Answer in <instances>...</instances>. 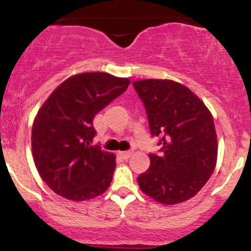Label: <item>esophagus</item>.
I'll return each instance as SVG.
<instances>
[{
    "label": "esophagus",
    "mask_w": 251,
    "mask_h": 251,
    "mask_svg": "<svg viewBox=\"0 0 251 251\" xmlns=\"http://www.w3.org/2000/svg\"><path fill=\"white\" fill-rule=\"evenodd\" d=\"M132 152L131 151H123V152H119V155L123 158V159H128L129 157H131Z\"/></svg>",
    "instance_id": "34e87169"
}]
</instances>
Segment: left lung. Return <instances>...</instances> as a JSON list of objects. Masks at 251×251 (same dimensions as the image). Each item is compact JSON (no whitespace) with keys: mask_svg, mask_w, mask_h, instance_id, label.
<instances>
[{"mask_svg":"<svg viewBox=\"0 0 251 251\" xmlns=\"http://www.w3.org/2000/svg\"><path fill=\"white\" fill-rule=\"evenodd\" d=\"M133 86L152 137L162 145V154H149L150 168L138 177L139 188L166 205L188 201L205 185L217 162L212 114L194 92L174 80H139Z\"/></svg>","mask_w":251,"mask_h":251,"instance_id":"8db88e82","label":"left lung"}]
</instances>
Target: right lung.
I'll use <instances>...</instances> for the list:
<instances>
[{
    "instance_id": "1",
    "label": "right lung",
    "mask_w": 251,
    "mask_h": 251,
    "mask_svg": "<svg viewBox=\"0 0 251 251\" xmlns=\"http://www.w3.org/2000/svg\"><path fill=\"white\" fill-rule=\"evenodd\" d=\"M127 77L89 72L68 77L37 112L31 128V152L45 183L71 201H87L108 189L116 155L92 145L98 112L123 94Z\"/></svg>"
}]
</instances>
